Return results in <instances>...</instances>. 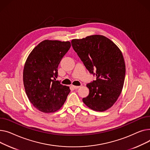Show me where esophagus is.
<instances>
[{"instance_id": "34e87169", "label": "esophagus", "mask_w": 150, "mask_h": 150, "mask_svg": "<svg viewBox=\"0 0 150 150\" xmlns=\"http://www.w3.org/2000/svg\"><path fill=\"white\" fill-rule=\"evenodd\" d=\"M71 86L74 89H78L80 88V86H75V85H71Z\"/></svg>"}]
</instances>
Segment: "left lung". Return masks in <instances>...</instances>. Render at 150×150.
<instances>
[{
  "instance_id": "left-lung-1",
  "label": "left lung",
  "mask_w": 150,
  "mask_h": 150,
  "mask_svg": "<svg viewBox=\"0 0 150 150\" xmlns=\"http://www.w3.org/2000/svg\"><path fill=\"white\" fill-rule=\"evenodd\" d=\"M71 45L86 68L96 76L88 83L90 93L82 99L91 110L104 111L111 108L119 97L124 86L125 64L117 46L102 35L73 39Z\"/></svg>"
}]
</instances>
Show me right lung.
Returning a JSON list of instances; mask_svg holds the SVG:
<instances>
[{"instance_id":"add662e5","label":"right lung","mask_w":150,"mask_h":150,"mask_svg":"<svg viewBox=\"0 0 150 150\" xmlns=\"http://www.w3.org/2000/svg\"><path fill=\"white\" fill-rule=\"evenodd\" d=\"M70 47L69 41L45 40L26 60L23 73L25 92L33 106L41 112L59 110L70 92L69 86L56 81L59 64Z\"/></svg>"}]
</instances>
